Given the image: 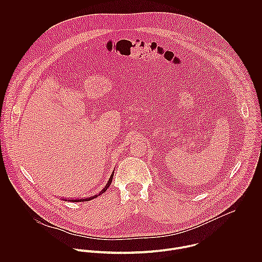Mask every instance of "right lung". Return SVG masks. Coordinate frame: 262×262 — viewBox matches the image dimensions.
<instances>
[{
	"instance_id": "obj_1",
	"label": "right lung",
	"mask_w": 262,
	"mask_h": 262,
	"mask_svg": "<svg viewBox=\"0 0 262 262\" xmlns=\"http://www.w3.org/2000/svg\"><path fill=\"white\" fill-rule=\"evenodd\" d=\"M113 176H114V172H112V174H111V177H110V179H109V181H108V183H107V185L105 186V187L101 188L99 191H97V193H95V194H93V195H90V196H86V198H84V199H73V200H70V201H72V202H85V201H91V200H93V199H95V198H98L99 195H101L102 193H104V192L107 190V188L110 187V185H111V183H112ZM66 201H67V200H66Z\"/></svg>"
}]
</instances>
